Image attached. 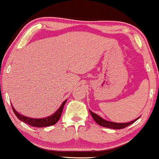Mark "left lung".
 Wrapping results in <instances>:
<instances>
[{"instance_id":"1","label":"left lung","mask_w":159,"mask_h":159,"mask_svg":"<svg viewBox=\"0 0 159 159\" xmlns=\"http://www.w3.org/2000/svg\"><path fill=\"white\" fill-rule=\"evenodd\" d=\"M89 112H90L92 117H93L94 121L96 122L97 124H99V125L101 126V127H107V128H111V129H123V128L127 127V126L130 125V124H133L135 121H137L139 118H135L133 121H129V122H126V123H116V122L112 121H109L107 120H105L103 118L100 117V116H98L97 114L94 113L92 111L89 110Z\"/></svg>"}]
</instances>
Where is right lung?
Instances as JSON below:
<instances>
[{
  "instance_id": "obj_1",
  "label": "right lung",
  "mask_w": 159,
  "mask_h": 159,
  "mask_svg": "<svg viewBox=\"0 0 159 159\" xmlns=\"http://www.w3.org/2000/svg\"><path fill=\"white\" fill-rule=\"evenodd\" d=\"M66 101L67 100H65L64 102L61 104V107L58 109V110L55 111L52 115H51V116H47V117L46 118H32L27 117V116H23V115H20V113H18V112L15 110V109L13 107L12 105V107L13 112H14L15 116H17V118H18L19 120L25 122V123L29 124V125L32 126V127H48V126L54 125L55 124H56L57 122L58 121Z\"/></svg>"
}]
</instances>
